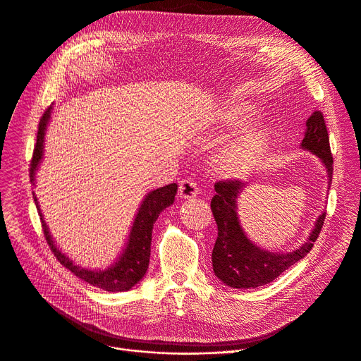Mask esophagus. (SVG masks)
Wrapping results in <instances>:
<instances>
[{
  "label": "esophagus",
  "mask_w": 361,
  "mask_h": 361,
  "mask_svg": "<svg viewBox=\"0 0 361 361\" xmlns=\"http://www.w3.org/2000/svg\"><path fill=\"white\" fill-rule=\"evenodd\" d=\"M198 191H200V188L194 178H185L180 183L178 192H180V197H183V198H192L198 194Z\"/></svg>",
  "instance_id": "34e87169"
}]
</instances>
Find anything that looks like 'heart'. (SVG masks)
Instances as JSON below:
<instances>
[{
  "instance_id": "heart-1",
  "label": "heart",
  "mask_w": 361,
  "mask_h": 361,
  "mask_svg": "<svg viewBox=\"0 0 361 361\" xmlns=\"http://www.w3.org/2000/svg\"><path fill=\"white\" fill-rule=\"evenodd\" d=\"M248 109L245 106L236 104L228 109L225 118L228 122H238L241 120ZM264 135L259 130H248L244 135L232 140L222 150V161L229 170H243L250 166L259 154L264 146Z\"/></svg>"
}]
</instances>
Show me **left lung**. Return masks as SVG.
I'll return each instance as SVG.
<instances>
[{"instance_id":"left-lung-1","label":"left lung","mask_w":361,"mask_h":361,"mask_svg":"<svg viewBox=\"0 0 361 361\" xmlns=\"http://www.w3.org/2000/svg\"><path fill=\"white\" fill-rule=\"evenodd\" d=\"M302 149L316 154L324 164L331 184L333 157L330 152L329 133L320 110L312 113L306 120V132ZM215 195L211 200V211L218 226V236L212 250V268L218 279L226 286L236 289L258 288L272 282L288 268L303 259L322 231L326 212L317 218L307 241L289 254H274L252 244L239 225L236 214V198L245 187L238 180H222L215 183Z\"/></svg>"}]
</instances>
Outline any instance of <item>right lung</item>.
Segmentation results:
<instances>
[{
	"label": "right lung",
	"mask_w": 361,
	"mask_h": 361,
	"mask_svg": "<svg viewBox=\"0 0 361 361\" xmlns=\"http://www.w3.org/2000/svg\"><path fill=\"white\" fill-rule=\"evenodd\" d=\"M51 109L49 106L38 125V135H37V143L30 166V178L31 183H34L35 171L38 170V166L44 156V136L47 130V125L51 117ZM177 194V184H169L161 188H157L154 191H150L146 198L143 200L139 212L135 218L129 241L126 244V248L123 254L120 255L118 261L111 265L110 268L104 271H89L85 268H80L79 265H75L68 257H65L54 244L52 238L49 235L48 226L42 218V214L39 212L41 222H42V231L45 235L47 243L52 251V254L56 257L59 264H62L65 268H68L73 275L80 278L82 281L100 288L107 292H125L132 289L147 272L149 261H150V247H152V231L153 224L159 218L160 212L170 207L174 202ZM34 201L37 204V208L39 211V205L37 202V197L34 194Z\"/></svg>",
	"instance_id": "1"
}]
</instances>
